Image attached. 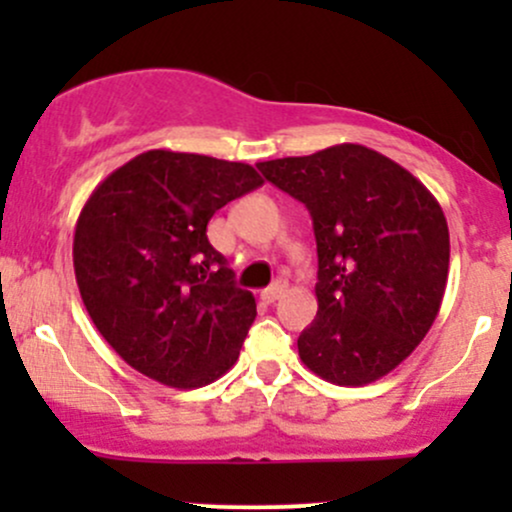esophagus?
Instances as JSON below:
<instances>
[{
  "mask_svg": "<svg viewBox=\"0 0 512 512\" xmlns=\"http://www.w3.org/2000/svg\"><path fill=\"white\" fill-rule=\"evenodd\" d=\"M284 291H286L284 281H276V284H272V286H269V289L262 291V301H264V303L279 301V298L284 296Z\"/></svg>",
  "mask_w": 512,
  "mask_h": 512,
  "instance_id": "esophagus-1",
  "label": "esophagus"
}]
</instances>
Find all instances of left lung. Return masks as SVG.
<instances>
[{
    "label": "left lung",
    "mask_w": 512,
    "mask_h": 512,
    "mask_svg": "<svg viewBox=\"0 0 512 512\" xmlns=\"http://www.w3.org/2000/svg\"><path fill=\"white\" fill-rule=\"evenodd\" d=\"M257 168L313 216L317 317L298 337L301 361L334 385L380 380L419 346L443 303L450 233L438 199L361 144Z\"/></svg>",
    "instance_id": "1"
}]
</instances>
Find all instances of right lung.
<instances>
[{
	"label": "right lung",
	"instance_id": "obj_1",
	"mask_svg": "<svg viewBox=\"0 0 512 512\" xmlns=\"http://www.w3.org/2000/svg\"><path fill=\"white\" fill-rule=\"evenodd\" d=\"M262 185L248 163L154 149L93 190L74 231V272L93 325L146 378L192 390L238 361L257 308L207 223Z\"/></svg>",
	"mask_w": 512,
	"mask_h": 512
}]
</instances>
